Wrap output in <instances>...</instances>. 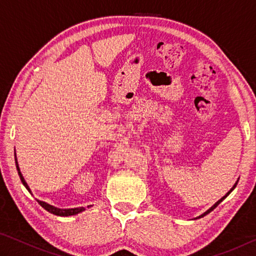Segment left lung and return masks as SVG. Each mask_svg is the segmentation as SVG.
I'll list each match as a JSON object with an SVG mask.
<instances>
[{
	"instance_id": "left-lung-1",
	"label": "left lung",
	"mask_w": 256,
	"mask_h": 256,
	"mask_svg": "<svg viewBox=\"0 0 256 256\" xmlns=\"http://www.w3.org/2000/svg\"><path fill=\"white\" fill-rule=\"evenodd\" d=\"M237 183H238V180H236V183L232 185V188L230 190H228V192H227L226 194H224V196H222V198H220V200H218V201H216V202L214 203V206H212L210 208V209H208V210H206V211L204 212V214H202L201 216H198V218H196V219H198V218H202V216H204L206 214H210V212H211L212 210H214L216 206H218V204H219V203H220V202H222V201L224 200V198H227V196H229V194H230V193L232 192V190H234V188H236V185H237Z\"/></svg>"
}]
</instances>
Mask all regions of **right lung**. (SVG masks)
Here are the masks:
<instances>
[{"mask_svg":"<svg viewBox=\"0 0 256 256\" xmlns=\"http://www.w3.org/2000/svg\"><path fill=\"white\" fill-rule=\"evenodd\" d=\"M14 159H16V170H18V174H19L20 180H21V182H22V184L24 185V188L29 190V193H32V190H30V188H29L28 184H27V182L24 180L22 174H21L20 168H19V164H18V160H16V154H14ZM37 201H38V203H40V204L42 208H44L45 210H47L48 212H50V214H56V216H74V214H80V212H82V211H84V210H86V208H84V206H79V208H71V209H60V208H56V206H54L48 204V203H47V202L40 201V200H37ZM90 206H88V208H90Z\"/></svg>","mask_w":256,"mask_h":256,"instance_id":"1","label":"right lung"}]
</instances>
